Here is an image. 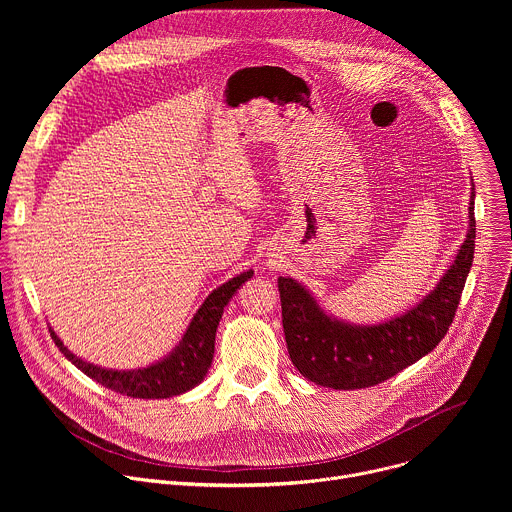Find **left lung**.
<instances>
[{"mask_svg":"<svg viewBox=\"0 0 512 512\" xmlns=\"http://www.w3.org/2000/svg\"><path fill=\"white\" fill-rule=\"evenodd\" d=\"M474 182L468 231L454 263L407 312L379 324H350L328 314L312 291L291 277H279L281 318L294 367L312 383L336 391L379 385L442 342L456 316L474 261Z\"/></svg>","mask_w":512,"mask_h":512,"instance_id":"left-lung-1","label":"left lung"}]
</instances>
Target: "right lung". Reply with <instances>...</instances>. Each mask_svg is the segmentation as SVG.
<instances>
[{"instance_id": "add662e5", "label": "right lung", "mask_w": 512, "mask_h": 512, "mask_svg": "<svg viewBox=\"0 0 512 512\" xmlns=\"http://www.w3.org/2000/svg\"><path fill=\"white\" fill-rule=\"evenodd\" d=\"M251 277H253V269L243 271L237 277L229 279L227 283L212 289L210 296L202 302V306L194 314L180 344L164 358L148 364V367L129 369V371L99 367V364L87 362L81 356L72 354L56 336V332L52 328L48 330L58 350L72 364H75L77 369H81L87 377H91L99 385L135 399H170L194 389L204 381L212 364L214 336H216L218 322L223 318L225 306L237 294V289Z\"/></svg>"}]
</instances>
